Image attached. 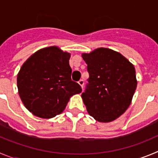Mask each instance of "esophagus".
<instances>
[{"mask_svg":"<svg viewBox=\"0 0 158 158\" xmlns=\"http://www.w3.org/2000/svg\"><path fill=\"white\" fill-rule=\"evenodd\" d=\"M78 82H79V84L81 86V87L83 88V85H84V80H82V79H80V80H79Z\"/></svg>","mask_w":158,"mask_h":158,"instance_id":"obj_1","label":"esophagus"}]
</instances>
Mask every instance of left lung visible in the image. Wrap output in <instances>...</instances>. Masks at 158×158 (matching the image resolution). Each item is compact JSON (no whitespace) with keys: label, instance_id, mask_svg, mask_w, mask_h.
<instances>
[{"label":"left lung","instance_id":"left-lung-1","mask_svg":"<svg viewBox=\"0 0 158 158\" xmlns=\"http://www.w3.org/2000/svg\"><path fill=\"white\" fill-rule=\"evenodd\" d=\"M82 56L89 73L82 94L88 113L99 122L116 120L129 107L135 91L134 65L120 52L107 48H98Z\"/></svg>","mask_w":158,"mask_h":158}]
</instances>
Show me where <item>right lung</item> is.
<instances>
[{
    "instance_id": "right-lung-1",
    "label": "right lung",
    "mask_w": 158,
    "mask_h": 158,
    "mask_svg": "<svg viewBox=\"0 0 158 158\" xmlns=\"http://www.w3.org/2000/svg\"><path fill=\"white\" fill-rule=\"evenodd\" d=\"M71 54L56 46L31 55L17 76L19 94L25 107L38 117L49 119L64 110L71 97L82 92L72 80Z\"/></svg>"
}]
</instances>
